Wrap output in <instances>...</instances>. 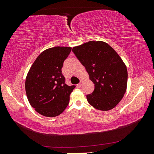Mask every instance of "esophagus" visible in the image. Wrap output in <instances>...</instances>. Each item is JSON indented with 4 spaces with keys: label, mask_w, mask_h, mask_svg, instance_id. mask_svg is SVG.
Instances as JSON below:
<instances>
[{
    "label": "esophagus",
    "mask_w": 154,
    "mask_h": 154,
    "mask_svg": "<svg viewBox=\"0 0 154 154\" xmlns=\"http://www.w3.org/2000/svg\"><path fill=\"white\" fill-rule=\"evenodd\" d=\"M82 83H78V84L77 85V87L78 88H79L82 87Z\"/></svg>",
    "instance_id": "34e87169"
}]
</instances>
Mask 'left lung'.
Wrapping results in <instances>:
<instances>
[{"label": "left lung", "instance_id": "obj_1", "mask_svg": "<svg viewBox=\"0 0 154 154\" xmlns=\"http://www.w3.org/2000/svg\"><path fill=\"white\" fill-rule=\"evenodd\" d=\"M72 51L84 66L94 84L87 100L95 109L109 111L123 98L127 87L128 72L118 53L103 41H92L74 47Z\"/></svg>", "mask_w": 154, "mask_h": 154}]
</instances>
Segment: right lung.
<instances>
[{
    "mask_svg": "<svg viewBox=\"0 0 154 154\" xmlns=\"http://www.w3.org/2000/svg\"><path fill=\"white\" fill-rule=\"evenodd\" d=\"M71 51L69 47L46 49L36 58L28 72L25 82L28 100L42 116H58L69 105V96L75 85L66 84L62 68Z\"/></svg>",
    "mask_w": 154,
    "mask_h": 154,
    "instance_id": "1",
    "label": "right lung"
}]
</instances>
